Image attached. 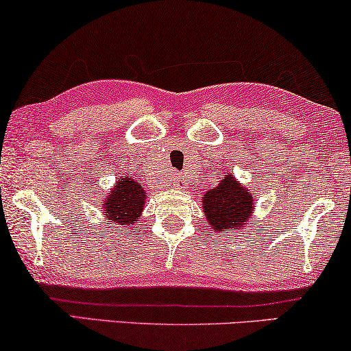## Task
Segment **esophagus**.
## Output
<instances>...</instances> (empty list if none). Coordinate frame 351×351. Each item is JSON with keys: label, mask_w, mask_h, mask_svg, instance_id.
Listing matches in <instances>:
<instances>
[{"label": "esophagus", "mask_w": 351, "mask_h": 351, "mask_svg": "<svg viewBox=\"0 0 351 351\" xmlns=\"http://www.w3.org/2000/svg\"><path fill=\"white\" fill-rule=\"evenodd\" d=\"M174 184H176V185H177V182H174ZM177 186H179V185H177Z\"/></svg>", "instance_id": "esophagus-1"}]
</instances>
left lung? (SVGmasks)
Instances as JSON below:
<instances>
[{
	"label": "left lung",
	"instance_id": "1",
	"mask_svg": "<svg viewBox=\"0 0 351 351\" xmlns=\"http://www.w3.org/2000/svg\"><path fill=\"white\" fill-rule=\"evenodd\" d=\"M254 195L229 174L202 195L203 213L216 235L237 234L247 227L254 213Z\"/></svg>",
	"mask_w": 351,
	"mask_h": 351
}]
</instances>
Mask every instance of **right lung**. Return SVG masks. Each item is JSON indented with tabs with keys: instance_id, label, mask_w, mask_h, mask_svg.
I'll return each mask as SVG.
<instances>
[{
	"instance_id": "right-lung-1",
	"label": "right lung",
	"mask_w": 351,
	"mask_h": 351,
	"mask_svg": "<svg viewBox=\"0 0 351 351\" xmlns=\"http://www.w3.org/2000/svg\"><path fill=\"white\" fill-rule=\"evenodd\" d=\"M147 190L130 176H121L103 199V216L109 224L134 229L147 203Z\"/></svg>"
}]
</instances>
